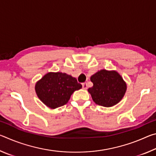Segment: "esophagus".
I'll return each instance as SVG.
<instances>
[{
    "label": "esophagus",
    "instance_id": "1",
    "mask_svg": "<svg viewBox=\"0 0 156 156\" xmlns=\"http://www.w3.org/2000/svg\"><path fill=\"white\" fill-rule=\"evenodd\" d=\"M83 88L84 89H87V83H83Z\"/></svg>",
    "mask_w": 156,
    "mask_h": 156
}]
</instances>
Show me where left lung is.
Returning <instances> with one entry per match:
<instances>
[{
    "label": "left lung",
    "instance_id": "8db88e82",
    "mask_svg": "<svg viewBox=\"0 0 156 156\" xmlns=\"http://www.w3.org/2000/svg\"><path fill=\"white\" fill-rule=\"evenodd\" d=\"M91 81L94 85L88 91L94 101L100 106L112 107L118 103L125 94L126 83L115 71L100 70L91 76Z\"/></svg>",
    "mask_w": 156,
    "mask_h": 156
}]
</instances>
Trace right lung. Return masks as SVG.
<instances>
[{
  "instance_id": "1",
  "label": "right lung",
  "mask_w": 156,
  "mask_h": 156,
  "mask_svg": "<svg viewBox=\"0 0 156 156\" xmlns=\"http://www.w3.org/2000/svg\"><path fill=\"white\" fill-rule=\"evenodd\" d=\"M82 88L77 80L65 73L50 72L44 75L35 87L37 96L51 109L68 102L73 91Z\"/></svg>"
}]
</instances>
